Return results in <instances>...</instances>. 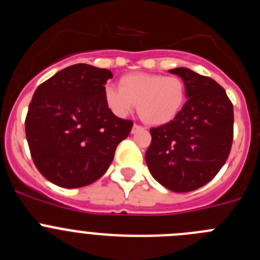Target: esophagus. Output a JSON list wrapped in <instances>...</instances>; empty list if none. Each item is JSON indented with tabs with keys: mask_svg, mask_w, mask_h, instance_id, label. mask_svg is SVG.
I'll list each match as a JSON object with an SVG mask.
<instances>
[{
	"mask_svg": "<svg viewBox=\"0 0 260 260\" xmlns=\"http://www.w3.org/2000/svg\"><path fill=\"white\" fill-rule=\"evenodd\" d=\"M139 132H143V127H142V126H139V125L133 126L132 134H137V133H139Z\"/></svg>",
	"mask_w": 260,
	"mask_h": 260,
	"instance_id": "obj_1",
	"label": "esophagus"
}]
</instances>
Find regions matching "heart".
<instances>
[{
    "label": "heart",
    "instance_id": "b5f03b06",
    "mask_svg": "<svg viewBox=\"0 0 260 260\" xmlns=\"http://www.w3.org/2000/svg\"><path fill=\"white\" fill-rule=\"evenodd\" d=\"M104 100L108 109L119 118L127 117L138 104L143 122L160 126L178 116L185 104L186 88L177 77L135 73L119 79V89L107 87Z\"/></svg>",
    "mask_w": 260,
    "mask_h": 260
}]
</instances>
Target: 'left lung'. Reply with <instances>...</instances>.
I'll use <instances>...</instances> for the list:
<instances>
[{"instance_id":"left-lung-1","label":"left lung","mask_w":260,"mask_h":260,"mask_svg":"<svg viewBox=\"0 0 260 260\" xmlns=\"http://www.w3.org/2000/svg\"><path fill=\"white\" fill-rule=\"evenodd\" d=\"M169 73L183 80L187 102L173 121L151 128L146 162L158 183L187 192L210 182L226 161L233 141V105L211 78L186 68Z\"/></svg>"}]
</instances>
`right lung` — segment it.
Here are the masks:
<instances>
[{
  "label": "right lung",
  "instance_id": "1",
  "mask_svg": "<svg viewBox=\"0 0 260 260\" xmlns=\"http://www.w3.org/2000/svg\"><path fill=\"white\" fill-rule=\"evenodd\" d=\"M107 69L77 63L36 88L26 117L32 160L54 185L77 189L107 172L133 121L114 116L104 100Z\"/></svg>",
  "mask_w": 260,
  "mask_h": 260
}]
</instances>
